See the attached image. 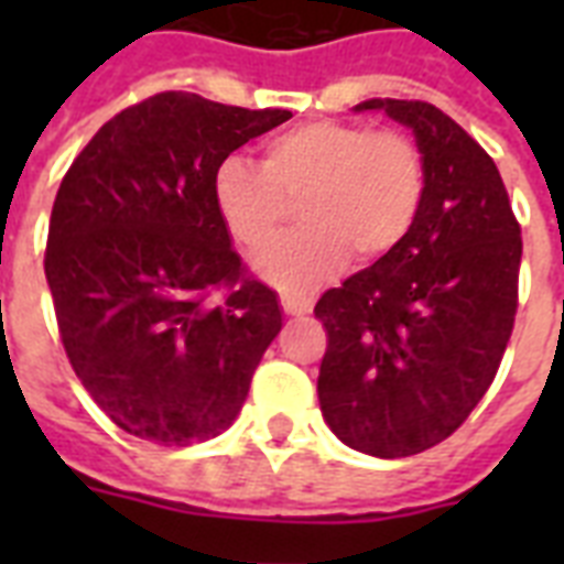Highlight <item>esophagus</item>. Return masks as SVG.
Listing matches in <instances>:
<instances>
[{
    "instance_id": "obj_1",
    "label": "esophagus",
    "mask_w": 564,
    "mask_h": 564,
    "mask_svg": "<svg viewBox=\"0 0 564 564\" xmlns=\"http://www.w3.org/2000/svg\"><path fill=\"white\" fill-rule=\"evenodd\" d=\"M281 307L286 316H307L310 310H313V301L307 295H299V292H283Z\"/></svg>"
}]
</instances>
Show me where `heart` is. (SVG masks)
Returning <instances> with one entry per match:
<instances>
[{
	"instance_id": "b5f03b06",
	"label": "heart",
	"mask_w": 564,
	"mask_h": 564,
	"mask_svg": "<svg viewBox=\"0 0 564 564\" xmlns=\"http://www.w3.org/2000/svg\"><path fill=\"white\" fill-rule=\"evenodd\" d=\"M424 189V154L406 131L313 119L269 137L260 166L225 158L213 202L246 251L269 246L299 204L304 225L257 257V269L301 292L334 278L351 254L360 263L392 254L419 219Z\"/></svg>"
}]
</instances>
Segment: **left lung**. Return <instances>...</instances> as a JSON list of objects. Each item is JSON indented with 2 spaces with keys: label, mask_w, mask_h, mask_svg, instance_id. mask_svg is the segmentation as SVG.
<instances>
[{
  "label": "left lung",
  "mask_w": 564,
  "mask_h": 564,
  "mask_svg": "<svg viewBox=\"0 0 564 564\" xmlns=\"http://www.w3.org/2000/svg\"><path fill=\"white\" fill-rule=\"evenodd\" d=\"M412 131L424 204L392 254L327 290L318 403L354 451L401 459L445 442L498 375L518 310L521 228L480 143L427 101L369 99Z\"/></svg>",
  "instance_id": "1"
}]
</instances>
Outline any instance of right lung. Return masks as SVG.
<instances>
[{"mask_svg": "<svg viewBox=\"0 0 564 564\" xmlns=\"http://www.w3.org/2000/svg\"><path fill=\"white\" fill-rule=\"evenodd\" d=\"M292 113L158 93L105 122L61 181L46 281L75 375L117 427L158 445L228 430L281 334L213 202L219 163ZM213 289H228L212 299Z\"/></svg>", "mask_w": 564, "mask_h": 564, "instance_id": "right-lung-1", "label": "right lung"}]
</instances>
